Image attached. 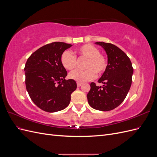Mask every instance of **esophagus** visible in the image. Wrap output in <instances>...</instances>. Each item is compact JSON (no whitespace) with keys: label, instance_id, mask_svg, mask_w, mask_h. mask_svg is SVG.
<instances>
[{"label":"esophagus","instance_id":"1","mask_svg":"<svg viewBox=\"0 0 157 157\" xmlns=\"http://www.w3.org/2000/svg\"><path fill=\"white\" fill-rule=\"evenodd\" d=\"M77 86H78V87H80V86H81V85L82 84L81 82H77Z\"/></svg>","mask_w":157,"mask_h":157}]
</instances>
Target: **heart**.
I'll use <instances>...</instances> for the list:
<instances>
[{
  "label": "heart",
  "mask_w": 157,
  "mask_h": 157,
  "mask_svg": "<svg viewBox=\"0 0 157 157\" xmlns=\"http://www.w3.org/2000/svg\"><path fill=\"white\" fill-rule=\"evenodd\" d=\"M79 57L86 59L85 70H75L69 73V77L77 82H84L91 80L98 75H101L107 69V61L105 57L100 54L99 49L92 44L82 45L76 50ZM63 67L67 70H72L76 66V57L69 51L63 52L60 57Z\"/></svg>",
  "instance_id": "heart-1"
}]
</instances>
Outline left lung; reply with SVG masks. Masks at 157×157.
<instances>
[{
    "mask_svg": "<svg viewBox=\"0 0 157 157\" xmlns=\"http://www.w3.org/2000/svg\"><path fill=\"white\" fill-rule=\"evenodd\" d=\"M107 56V66L98 80L102 86L90 84L87 94L89 105L96 110L108 111L117 107L124 100L129 92L134 69L130 58L118 47L111 43L96 42Z\"/></svg>",
    "mask_w": 157,
    "mask_h": 157,
    "instance_id": "left-lung-1",
    "label": "left lung"
}]
</instances>
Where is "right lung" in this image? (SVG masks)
<instances>
[{
    "instance_id": "1",
    "label": "right lung",
    "mask_w": 157,
    "mask_h": 157,
    "mask_svg": "<svg viewBox=\"0 0 157 157\" xmlns=\"http://www.w3.org/2000/svg\"><path fill=\"white\" fill-rule=\"evenodd\" d=\"M72 44L54 42L36 50L27 59L24 68L27 91L33 102L46 112L63 110L77 89L73 79L65 80L66 69L60 61L63 52Z\"/></svg>"
}]
</instances>
